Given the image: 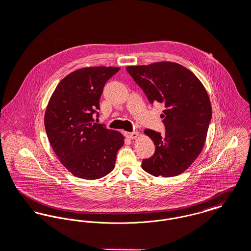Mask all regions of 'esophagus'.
<instances>
[{
    "instance_id": "esophagus-1",
    "label": "esophagus",
    "mask_w": 251,
    "mask_h": 251,
    "mask_svg": "<svg viewBox=\"0 0 251 251\" xmlns=\"http://www.w3.org/2000/svg\"><path fill=\"white\" fill-rule=\"evenodd\" d=\"M125 136L128 139H135L139 137V133L138 132H125Z\"/></svg>"
}]
</instances>
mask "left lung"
Segmentation results:
<instances>
[{
	"label": "left lung",
	"instance_id": "obj_1",
	"mask_svg": "<svg viewBox=\"0 0 251 251\" xmlns=\"http://www.w3.org/2000/svg\"><path fill=\"white\" fill-rule=\"evenodd\" d=\"M126 69L151 104L158 102L165 106L161 117L166 135L144 131L156 150L151 158L142 161L141 167L156 177L183 173L201 153L212 118L204 85L192 71L176 62L161 61Z\"/></svg>",
	"mask_w": 251,
	"mask_h": 251
}]
</instances>
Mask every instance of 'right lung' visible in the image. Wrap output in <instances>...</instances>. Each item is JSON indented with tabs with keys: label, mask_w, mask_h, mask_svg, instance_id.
Segmentation results:
<instances>
[{
	"label": "right lung",
	"mask_w": 251,
	"mask_h": 251,
	"mask_svg": "<svg viewBox=\"0 0 251 251\" xmlns=\"http://www.w3.org/2000/svg\"><path fill=\"white\" fill-rule=\"evenodd\" d=\"M119 69L75 70L58 83L49 100L44 115L47 137L62 166L76 177L96 180L109 174L124 144L120 132L93 122L103 87Z\"/></svg>",
	"instance_id": "1"
}]
</instances>
